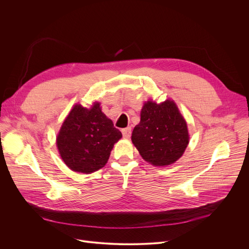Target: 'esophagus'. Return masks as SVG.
<instances>
[{"label":"esophagus","mask_w":249,"mask_h":249,"mask_svg":"<svg viewBox=\"0 0 249 249\" xmlns=\"http://www.w3.org/2000/svg\"><path fill=\"white\" fill-rule=\"evenodd\" d=\"M121 132H122V135H123V137H124V138L129 139V138H130V136H131V127L124 128V129H122V130H121Z\"/></svg>","instance_id":"1"}]
</instances>
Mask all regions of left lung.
<instances>
[{"label": "left lung", "instance_id": "obj_1", "mask_svg": "<svg viewBox=\"0 0 249 249\" xmlns=\"http://www.w3.org/2000/svg\"><path fill=\"white\" fill-rule=\"evenodd\" d=\"M132 142L142 158L154 165H168L178 160L188 145L189 136L175 103L169 99L160 104L145 103Z\"/></svg>", "mask_w": 249, "mask_h": 249}]
</instances>
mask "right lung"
Segmentation results:
<instances>
[{
  "mask_svg": "<svg viewBox=\"0 0 249 249\" xmlns=\"http://www.w3.org/2000/svg\"><path fill=\"white\" fill-rule=\"evenodd\" d=\"M121 137V132L102 113L99 103L90 109L77 104L61 127L57 147L71 169L90 173L105 165Z\"/></svg>",
  "mask_w": 249,
  "mask_h": 249,
  "instance_id": "1",
  "label": "right lung"
}]
</instances>
